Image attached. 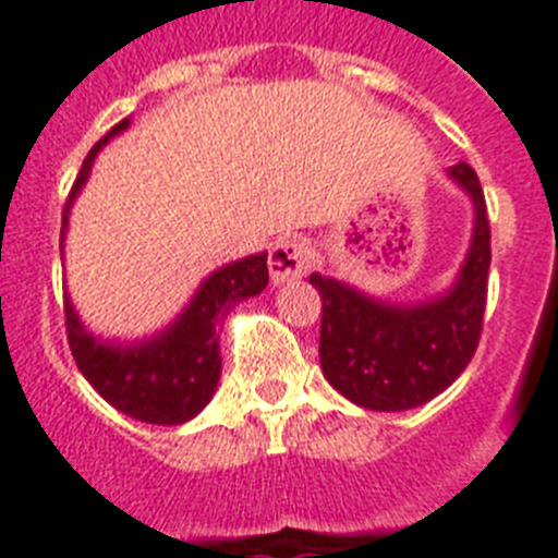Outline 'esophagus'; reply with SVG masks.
I'll return each instance as SVG.
<instances>
[{
	"instance_id": "1",
	"label": "esophagus",
	"mask_w": 558,
	"mask_h": 558,
	"mask_svg": "<svg viewBox=\"0 0 558 558\" xmlns=\"http://www.w3.org/2000/svg\"><path fill=\"white\" fill-rule=\"evenodd\" d=\"M312 264H315V250L301 235L280 238L269 252V275L275 283H292V280L303 278Z\"/></svg>"
}]
</instances>
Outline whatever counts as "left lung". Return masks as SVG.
Instances as JSON below:
<instances>
[{
  "label": "left lung",
  "mask_w": 558,
  "mask_h": 558,
  "mask_svg": "<svg viewBox=\"0 0 558 558\" xmlns=\"http://www.w3.org/2000/svg\"><path fill=\"white\" fill-rule=\"evenodd\" d=\"M451 178L474 198L476 223L460 278L439 301L386 306L312 275L320 292V366L326 380L372 411H405L446 391L474 357L488 301L490 223L480 178L460 161Z\"/></svg>",
  "instance_id": "left-lung-1"
}]
</instances>
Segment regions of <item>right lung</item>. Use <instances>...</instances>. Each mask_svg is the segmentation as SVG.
Masks as SVG:
<instances>
[{"mask_svg": "<svg viewBox=\"0 0 558 558\" xmlns=\"http://www.w3.org/2000/svg\"><path fill=\"white\" fill-rule=\"evenodd\" d=\"M130 119L119 121L84 158L76 184L70 190L62 213V238L68 229V213L82 184L90 175L93 158L110 135L128 128ZM269 283L266 252L243 257L223 266L204 280L186 312L156 340L138 345H107L84 331L73 303L64 298V326L78 372L87 377L98 395L121 414L153 425H181L198 414L215 395L221 377L218 354V323L238 301L264 292Z\"/></svg>", "mask_w": 558, "mask_h": 558, "instance_id": "obj_1", "label": "right lung"}]
</instances>
